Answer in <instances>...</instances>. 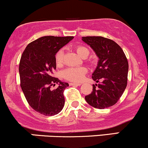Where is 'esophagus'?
I'll return each mask as SVG.
<instances>
[{
	"mask_svg": "<svg viewBox=\"0 0 148 148\" xmlns=\"http://www.w3.org/2000/svg\"><path fill=\"white\" fill-rule=\"evenodd\" d=\"M69 85H71V86H72V85H73H73H77V86H80L81 83H75V82L73 83V82H71V83H70Z\"/></svg>",
	"mask_w": 148,
	"mask_h": 148,
	"instance_id": "34e87169",
	"label": "esophagus"
}]
</instances>
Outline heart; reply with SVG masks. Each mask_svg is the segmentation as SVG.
I'll return each mask as SVG.
<instances>
[{
    "label": "heart",
    "mask_w": 148,
    "mask_h": 148,
    "mask_svg": "<svg viewBox=\"0 0 148 148\" xmlns=\"http://www.w3.org/2000/svg\"><path fill=\"white\" fill-rule=\"evenodd\" d=\"M77 53L82 58H85L89 54V49L84 46L75 47ZM55 61L58 66H61L63 63V51L60 49L55 55ZM87 69L85 67H71L65 69L63 72V78L71 82H80L86 75Z\"/></svg>",
    "instance_id": "obj_1"
}]
</instances>
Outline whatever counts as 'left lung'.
Returning <instances> with one entry per match:
<instances>
[{"instance_id":"left-lung-1","label":"left lung","mask_w":148,"mask_h":148,"mask_svg":"<svg viewBox=\"0 0 148 148\" xmlns=\"http://www.w3.org/2000/svg\"><path fill=\"white\" fill-rule=\"evenodd\" d=\"M99 57L97 66L92 78L101 83L92 85L91 94L85 96L90 105L105 109L116 104L127 85L128 63L123 49L114 41L102 36H83Z\"/></svg>"}]
</instances>
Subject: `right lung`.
<instances>
[{"instance_id":"1","label":"right lung","mask_w":148,"mask_h":148,"mask_svg":"<svg viewBox=\"0 0 148 148\" xmlns=\"http://www.w3.org/2000/svg\"><path fill=\"white\" fill-rule=\"evenodd\" d=\"M73 36H45L29 43L19 65L20 86L28 104L44 116H53L63 109V92L69 86L52 74L56 68V52L73 39ZM59 83L56 90L51 86Z\"/></svg>"}]
</instances>
